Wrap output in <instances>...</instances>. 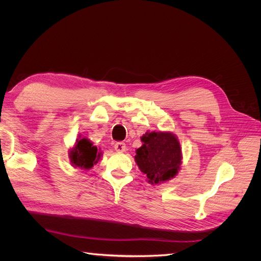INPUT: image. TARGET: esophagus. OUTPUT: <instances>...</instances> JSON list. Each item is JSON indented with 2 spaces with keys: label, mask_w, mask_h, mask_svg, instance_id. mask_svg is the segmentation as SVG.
<instances>
[{
  "label": "esophagus",
  "mask_w": 261,
  "mask_h": 261,
  "mask_svg": "<svg viewBox=\"0 0 261 261\" xmlns=\"http://www.w3.org/2000/svg\"><path fill=\"white\" fill-rule=\"evenodd\" d=\"M114 149L117 152H124L126 150V145L124 143H122V141H118V143L114 144Z\"/></svg>",
  "instance_id": "34e87169"
}]
</instances>
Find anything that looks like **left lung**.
Here are the masks:
<instances>
[{
    "instance_id": "obj_1",
    "label": "left lung",
    "mask_w": 261,
    "mask_h": 261,
    "mask_svg": "<svg viewBox=\"0 0 261 261\" xmlns=\"http://www.w3.org/2000/svg\"><path fill=\"white\" fill-rule=\"evenodd\" d=\"M143 146L136 150L135 162L151 185L174 178L180 170L181 148L171 132H147L141 136Z\"/></svg>"
}]
</instances>
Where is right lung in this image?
Returning <instances> with one entry per match:
<instances>
[{"label":"right lung","instance_id":"right-lung-1","mask_svg":"<svg viewBox=\"0 0 261 261\" xmlns=\"http://www.w3.org/2000/svg\"><path fill=\"white\" fill-rule=\"evenodd\" d=\"M102 156V151L88 138H77L73 148L69 149V162L74 168L88 171L96 165Z\"/></svg>","mask_w":261,"mask_h":261}]
</instances>
